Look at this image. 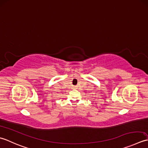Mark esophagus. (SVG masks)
<instances>
[{
  "label": "esophagus",
  "instance_id": "esophagus-1",
  "mask_svg": "<svg viewBox=\"0 0 148 148\" xmlns=\"http://www.w3.org/2000/svg\"><path fill=\"white\" fill-rule=\"evenodd\" d=\"M74 87H73V89H75V88H74Z\"/></svg>",
  "mask_w": 148,
  "mask_h": 148
}]
</instances>
